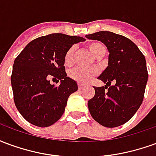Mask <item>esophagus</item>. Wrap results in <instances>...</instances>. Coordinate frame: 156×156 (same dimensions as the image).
I'll return each instance as SVG.
<instances>
[{
    "label": "esophagus",
    "mask_w": 156,
    "mask_h": 156,
    "mask_svg": "<svg viewBox=\"0 0 156 156\" xmlns=\"http://www.w3.org/2000/svg\"><path fill=\"white\" fill-rule=\"evenodd\" d=\"M84 88V85L81 84V83H78V88H79V89H82V88Z\"/></svg>",
    "instance_id": "34e87169"
}]
</instances>
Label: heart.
I'll return each instance as SVG.
<instances>
[{"label": "heart", "instance_id": "b5f03b06", "mask_svg": "<svg viewBox=\"0 0 156 156\" xmlns=\"http://www.w3.org/2000/svg\"><path fill=\"white\" fill-rule=\"evenodd\" d=\"M75 47H72L68 50L64 56V64L65 66H70L73 62V56L75 52ZM88 49L91 51V53L95 58L98 57L99 55L105 53L106 48L104 45L99 42H92L88 45ZM98 73V71L95 68H74L71 69L68 75L69 77L76 82H78L82 84L88 83L94 78Z\"/></svg>", "mask_w": 156, "mask_h": 156}]
</instances>
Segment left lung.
I'll use <instances>...</instances> for the list:
<instances>
[{
	"mask_svg": "<svg viewBox=\"0 0 156 156\" xmlns=\"http://www.w3.org/2000/svg\"><path fill=\"white\" fill-rule=\"evenodd\" d=\"M85 37L103 42L109 52L108 67L98 78L106 85L94 88V96L88 102L90 115L105 127L120 126L134 116L143 101L148 81L145 58L124 36L98 32Z\"/></svg>",
	"mask_w": 156,
	"mask_h": 156,
	"instance_id": "8db88e82",
	"label": "left lung"
}]
</instances>
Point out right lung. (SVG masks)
<instances>
[{"mask_svg": "<svg viewBox=\"0 0 156 156\" xmlns=\"http://www.w3.org/2000/svg\"><path fill=\"white\" fill-rule=\"evenodd\" d=\"M82 37L52 33L30 41L16 58L11 77L14 102L26 120L38 127L56 123L65 111L68 98L78 90L77 82L67 77L64 56ZM57 78L58 86L50 83Z\"/></svg>", "mask_w": 156, "mask_h": 156, "instance_id": "1", "label": "right lung"}]
</instances>
